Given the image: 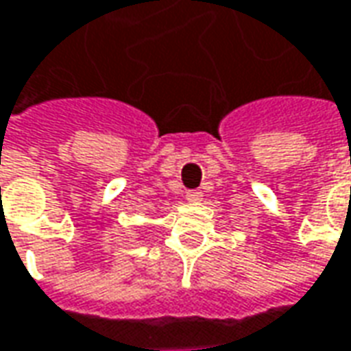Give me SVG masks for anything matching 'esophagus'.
Returning a JSON list of instances; mask_svg holds the SVG:
<instances>
[{
  "label": "esophagus",
  "mask_w": 351,
  "mask_h": 351,
  "mask_svg": "<svg viewBox=\"0 0 351 351\" xmlns=\"http://www.w3.org/2000/svg\"><path fill=\"white\" fill-rule=\"evenodd\" d=\"M202 192H199V190H188V192H186V199H188V202H199V199H202Z\"/></svg>",
  "instance_id": "1"
}]
</instances>
